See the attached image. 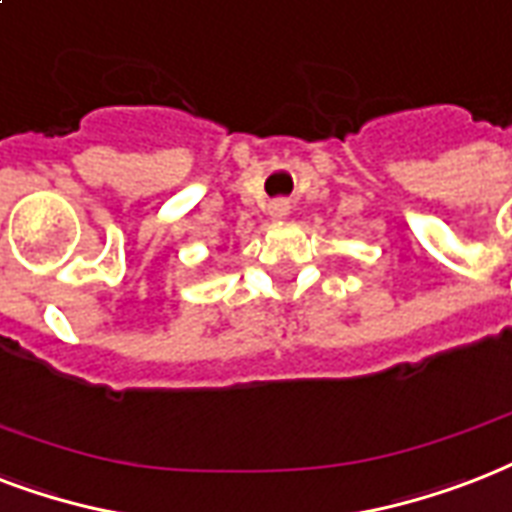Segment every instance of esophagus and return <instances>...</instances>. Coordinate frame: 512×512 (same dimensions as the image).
<instances>
[{
  "label": "esophagus",
  "mask_w": 512,
  "mask_h": 512,
  "mask_svg": "<svg viewBox=\"0 0 512 512\" xmlns=\"http://www.w3.org/2000/svg\"><path fill=\"white\" fill-rule=\"evenodd\" d=\"M291 213V202L288 200H272L269 202V216L275 221H283Z\"/></svg>",
  "instance_id": "1"
}]
</instances>
